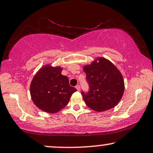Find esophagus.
<instances>
[{"mask_svg":"<svg viewBox=\"0 0 153 153\" xmlns=\"http://www.w3.org/2000/svg\"><path fill=\"white\" fill-rule=\"evenodd\" d=\"M76 90H77V91H80V89H81L80 85H76Z\"/></svg>","mask_w":153,"mask_h":153,"instance_id":"obj_1","label":"esophagus"}]
</instances>
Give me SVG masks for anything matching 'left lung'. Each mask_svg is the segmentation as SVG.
Instances as JSON below:
<instances>
[{
    "mask_svg": "<svg viewBox=\"0 0 153 153\" xmlns=\"http://www.w3.org/2000/svg\"><path fill=\"white\" fill-rule=\"evenodd\" d=\"M83 71L89 85L88 92H81L86 105L98 112L116 106L123 97L125 85L122 74L116 66L109 60L99 58L91 65L83 67Z\"/></svg>",
    "mask_w": 153,
    "mask_h": 153,
    "instance_id": "8db88e82",
    "label": "left lung"
}]
</instances>
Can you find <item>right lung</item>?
Instances as JSON below:
<instances>
[{
	"instance_id": "right-lung-1",
	"label": "right lung",
	"mask_w": 153,
	"mask_h": 153,
	"mask_svg": "<svg viewBox=\"0 0 153 153\" xmlns=\"http://www.w3.org/2000/svg\"><path fill=\"white\" fill-rule=\"evenodd\" d=\"M60 67L46 65L33 77L30 95L33 102L44 111L54 114L68 104L76 89L69 83L68 76L61 74Z\"/></svg>"
}]
</instances>
